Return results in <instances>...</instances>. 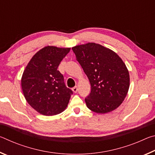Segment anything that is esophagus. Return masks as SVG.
<instances>
[{
  "label": "esophagus",
  "instance_id": "obj_1",
  "mask_svg": "<svg viewBox=\"0 0 155 155\" xmlns=\"http://www.w3.org/2000/svg\"><path fill=\"white\" fill-rule=\"evenodd\" d=\"M72 91H73V92H74V93H77V91H78V87H77V86H75V87H74L72 88Z\"/></svg>",
  "mask_w": 155,
  "mask_h": 155
}]
</instances>
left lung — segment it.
Masks as SVG:
<instances>
[{"instance_id": "1", "label": "left lung", "mask_w": 155, "mask_h": 155, "mask_svg": "<svg viewBox=\"0 0 155 155\" xmlns=\"http://www.w3.org/2000/svg\"><path fill=\"white\" fill-rule=\"evenodd\" d=\"M72 49L91 85V92L85 99L87 107L97 114L117 109L130 85L129 73L122 59L111 50L96 43Z\"/></svg>"}]
</instances>
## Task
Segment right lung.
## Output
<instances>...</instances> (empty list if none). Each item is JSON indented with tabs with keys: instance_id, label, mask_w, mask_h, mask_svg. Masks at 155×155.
Returning <instances> with one entry per match:
<instances>
[{
	"instance_id": "right-lung-1",
	"label": "right lung",
	"mask_w": 155,
	"mask_h": 155,
	"mask_svg": "<svg viewBox=\"0 0 155 155\" xmlns=\"http://www.w3.org/2000/svg\"><path fill=\"white\" fill-rule=\"evenodd\" d=\"M70 48L46 46L34 54L23 72L21 85L27 103L44 115L64 111L72 91L57 68Z\"/></svg>"
}]
</instances>
